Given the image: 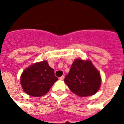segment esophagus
I'll list each match as a JSON object with an SVG mask.
<instances>
[{
    "mask_svg": "<svg viewBox=\"0 0 124 124\" xmlns=\"http://www.w3.org/2000/svg\"><path fill=\"white\" fill-rule=\"evenodd\" d=\"M64 78H65V77H64V75H62V77H60V78H59V79L60 80H64Z\"/></svg>",
    "mask_w": 124,
    "mask_h": 124,
    "instance_id": "34e87169",
    "label": "esophagus"
}]
</instances>
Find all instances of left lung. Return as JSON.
<instances>
[{
    "instance_id": "obj_1",
    "label": "left lung",
    "mask_w": 124,
    "mask_h": 124,
    "mask_svg": "<svg viewBox=\"0 0 124 124\" xmlns=\"http://www.w3.org/2000/svg\"><path fill=\"white\" fill-rule=\"evenodd\" d=\"M64 81L72 92L84 97L98 91L101 84V77L91 61L77 58L72 64Z\"/></svg>"
}]
</instances>
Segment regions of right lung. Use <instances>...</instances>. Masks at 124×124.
Returning a JSON list of instances; mask_svg holds the SVG:
<instances>
[{"instance_id": "add662e5", "label": "right lung", "mask_w": 124, "mask_h": 124, "mask_svg": "<svg viewBox=\"0 0 124 124\" xmlns=\"http://www.w3.org/2000/svg\"><path fill=\"white\" fill-rule=\"evenodd\" d=\"M58 78L47 61L36 63L22 73L20 83L24 92L32 96H42L48 92Z\"/></svg>"}]
</instances>
